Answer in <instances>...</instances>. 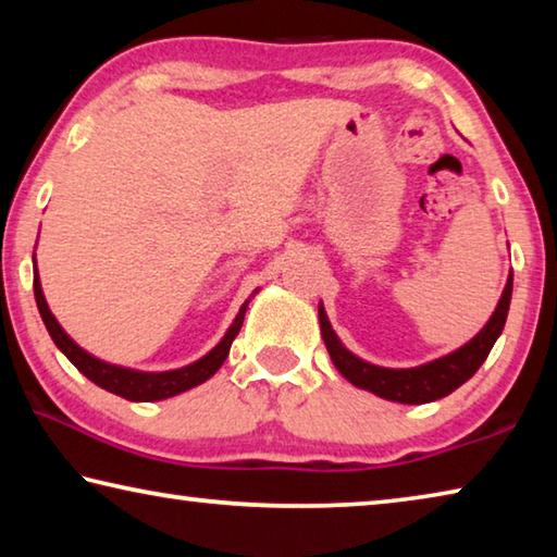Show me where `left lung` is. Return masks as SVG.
Masks as SVG:
<instances>
[{
	"mask_svg": "<svg viewBox=\"0 0 557 557\" xmlns=\"http://www.w3.org/2000/svg\"><path fill=\"white\" fill-rule=\"evenodd\" d=\"M511 289L513 275H508L496 312L488 319V324L482 332L471 338L469 344L457 348L455 354L442 356L437 361L425 366H418V369H381V366L366 363L354 354H348L342 342L336 338L332 324H329L324 307H319V324H322L326 351L346 381H351L358 388L381 395L385 400L420 405L445 398V395L457 391L461 383H467L471 375L479 371V366L486 361L488 351H492V346L496 344L498 334L504 332L508 305H511Z\"/></svg>",
	"mask_w": 557,
	"mask_h": 557,
	"instance_id": "8db88e82",
	"label": "left lung"
}]
</instances>
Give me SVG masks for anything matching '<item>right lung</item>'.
<instances>
[{"instance_id": "1", "label": "right lung", "mask_w": 557, "mask_h": 557, "mask_svg": "<svg viewBox=\"0 0 557 557\" xmlns=\"http://www.w3.org/2000/svg\"><path fill=\"white\" fill-rule=\"evenodd\" d=\"M34 297H36V305H39L44 324H46V329H49V334L53 338V344L61 348L65 358H69L75 369H78L83 375H86V379H90L96 385H100V388L115 393V395H120V398L137 400V403L172 398V395H176V393L188 391V388H194V385L209 381L211 375L223 366L225 356H228L233 338L238 336L240 326H243L245 307H248V305L240 307L238 317H235V322L228 329V334L221 338V344L215 346L211 354L199 358L196 363L184 366V369H178V371L143 373V371H129V369H120V366H110L106 361H98L96 356L86 354L78 344H73V338L63 332L61 324L55 322V317L51 314L49 305H46L39 275L34 277Z\"/></svg>"}]
</instances>
